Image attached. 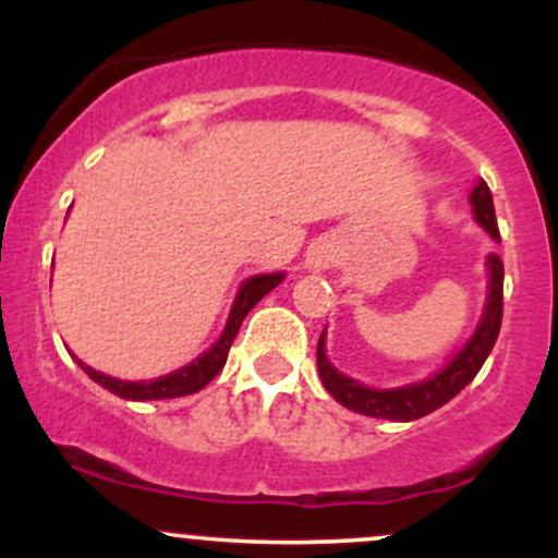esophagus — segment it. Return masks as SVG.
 <instances>
[{
  "label": "esophagus",
  "instance_id": "obj_1",
  "mask_svg": "<svg viewBox=\"0 0 558 558\" xmlns=\"http://www.w3.org/2000/svg\"><path fill=\"white\" fill-rule=\"evenodd\" d=\"M310 262H312V267H315V270H323V267H328L330 257H328V252H317Z\"/></svg>",
  "mask_w": 558,
  "mask_h": 558
}]
</instances>
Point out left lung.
<instances>
[{
  "mask_svg": "<svg viewBox=\"0 0 558 558\" xmlns=\"http://www.w3.org/2000/svg\"><path fill=\"white\" fill-rule=\"evenodd\" d=\"M472 202V215L483 226L493 239H501L498 235V222H496V209H493V196L485 181H477L475 189L470 194ZM488 301H485L483 319H480L477 330L472 332V338L462 345L457 356L446 364L440 373H435L427 380L414 383V386L403 388H390V390H377L367 388L362 383L351 380L338 373L332 367L328 356H325V330L319 336L317 343V369L323 377V386L338 403H343L345 409H354V412L367 414V417H380V420H396V422H412L425 417V414L435 412L444 403H448L453 396L459 393L464 386H470L475 380L485 360H488L493 343H496L498 330H501V315H504V262L498 259V254L488 257Z\"/></svg>",
  "mask_w": 558,
  "mask_h": 558,
  "instance_id": "obj_1",
  "label": "left lung"
}]
</instances>
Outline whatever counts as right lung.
Segmentation results:
<instances>
[{
	"instance_id": "right-lung-1",
	"label": "right lung",
	"mask_w": 558,
	"mask_h": 558,
	"mask_svg": "<svg viewBox=\"0 0 558 558\" xmlns=\"http://www.w3.org/2000/svg\"><path fill=\"white\" fill-rule=\"evenodd\" d=\"M283 278H286V272H270V275H254V278L243 280V286H241L239 296H235V301H233V310H230V317L226 323V330H222L220 341H217L213 349L204 351L198 360L185 364V367H181V369H175V373L155 377V380L131 383V380H118V377H110L105 373H96L94 367H88V364H83L81 360H75V362L81 364L83 373L92 377L94 383H99L101 388H107L110 393L120 396V399H128V401L178 399V396L196 393V390H202L217 373H220L222 367H226L230 343H233V338L239 336L243 317H246L248 312L257 306V301H262V296H267V293H270Z\"/></svg>"
}]
</instances>
